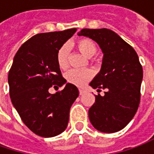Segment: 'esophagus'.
Returning a JSON list of instances; mask_svg holds the SVG:
<instances>
[{"mask_svg": "<svg viewBox=\"0 0 154 154\" xmlns=\"http://www.w3.org/2000/svg\"><path fill=\"white\" fill-rule=\"evenodd\" d=\"M79 93H80V95H84L85 93V90H83V89H79Z\"/></svg>", "mask_w": 154, "mask_h": 154, "instance_id": "34e87169", "label": "esophagus"}]
</instances>
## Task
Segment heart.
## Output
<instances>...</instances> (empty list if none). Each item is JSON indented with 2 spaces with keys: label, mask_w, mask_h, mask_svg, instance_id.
<instances>
[{
  "label": "heart",
  "mask_w": 154,
  "mask_h": 154,
  "mask_svg": "<svg viewBox=\"0 0 154 154\" xmlns=\"http://www.w3.org/2000/svg\"><path fill=\"white\" fill-rule=\"evenodd\" d=\"M77 49L82 52V54L86 57H92L97 53V45L96 43L88 38H84L77 40ZM70 48L67 44L63 45L57 52V61L58 66L64 70L68 67V57H69ZM93 75L92 71L88 69H72L70 70L66 74V80L70 84L82 86L84 85L89 79L91 78Z\"/></svg>",
  "instance_id": "1"
}]
</instances>
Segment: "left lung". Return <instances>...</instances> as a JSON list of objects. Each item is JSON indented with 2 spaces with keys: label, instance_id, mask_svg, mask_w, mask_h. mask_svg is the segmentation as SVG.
I'll return each mask as SVG.
<instances>
[{
  "label": "left lung",
  "instance_id": "left-lung-1",
  "mask_svg": "<svg viewBox=\"0 0 154 154\" xmlns=\"http://www.w3.org/2000/svg\"><path fill=\"white\" fill-rule=\"evenodd\" d=\"M77 35L94 40L103 54L101 70L90 86L106 92L103 97L96 96L89 109L90 122L103 133L122 130L134 116L140 100L143 70L137 53L116 32L107 28H84Z\"/></svg>",
  "mask_w": 154,
  "mask_h": 154
}]
</instances>
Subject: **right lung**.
I'll list each match as a JSON object with an SVG mask.
<instances>
[{
    "instance_id": "obj_1",
    "label": "right lung",
    "mask_w": 154,
    "mask_h": 154,
    "mask_svg": "<svg viewBox=\"0 0 154 154\" xmlns=\"http://www.w3.org/2000/svg\"><path fill=\"white\" fill-rule=\"evenodd\" d=\"M76 28L38 33L20 46L8 73L11 102L25 125L37 135L53 137L67 128L71 105L79 91L61 75L58 49L76 32ZM64 90L49 93L51 86Z\"/></svg>"
}]
</instances>
